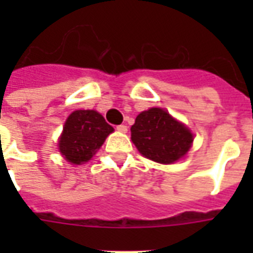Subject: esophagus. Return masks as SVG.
Instances as JSON below:
<instances>
[{
    "instance_id": "esophagus-1",
    "label": "esophagus",
    "mask_w": 253,
    "mask_h": 253,
    "mask_svg": "<svg viewBox=\"0 0 253 253\" xmlns=\"http://www.w3.org/2000/svg\"><path fill=\"white\" fill-rule=\"evenodd\" d=\"M117 130L119 132H127V126L126 125H119V126H117Z\"/></svg>"
}]
</instances>
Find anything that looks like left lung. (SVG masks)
<instances>
[{"instance_id": "obj_1", "label": "left lung", "mask_w": 253, "mask_h": 253, "mask_svg": "<svg viewBox=\"0 0 253 253\" xmlns=\"http://www.w3.org/2000/svg\"><path fill=\"white\" fill-rule=\"evenodd\" d=\"M131 139L143 156L156 163L170 164L188 152L193 135L166 110L152 107L136 117L131 127Z\"/></svg>"}]
</instances>
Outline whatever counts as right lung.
Here are the masks:
<instances>
[{
  "instance_id": "right-lung-1",
  "label": "right lung",
  "mask_w": 253,
  "mask_h": 253,
  "mask_svg": "<svg viewBox=\"0 0 253 253\" xmlns=\"http://www.w3.org/2000/svg\"><path fill=\"white\" fill-rule=\"evenodd\" d=\"M114 128L94 110H76L69 115L59 140V150L69 163L83 164Z\"/></svg>"
}]
</instances>
